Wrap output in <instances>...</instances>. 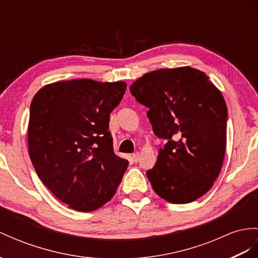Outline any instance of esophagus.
<instances>
[{
  "instance_id": "esophagus-1",
  "label": "esophagus",
  "mask_w": 258,
  "mask_h": 258,
  "mask_svg": "<svg viewBox=\"0 0 258 258\" xmlns=\"http://www.w3.org/2000/svg\"><path fill=\"white\" fill-rule=\"evenodd\" d=\"M133 160L135 161V162H137L138 160H140V153H135V154H133Z\"/></svg>"
}]
</instances>
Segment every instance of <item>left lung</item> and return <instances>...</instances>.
Masks as SVG:
<instances>
[{
  "mask_svg": "<svg viewBox=\"0 0 258 258\" xmlns=\"http://www.w3.org/2000/svg\"><path fill=\"white\" fill-rule=\"evenodd\" d=\"M149 110L154 133L166 140L146 175L157 195L187 204L206 194L226 154L228 110L204 72L181 66L146 73L130 87Z\"/></svg>",
  "mask_w": 258,
  "mask_h": 258,
  "instance_id": "1",
  "label": "left lung"
}]
</instances>
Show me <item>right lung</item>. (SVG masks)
Wrapping results in <instances>:
<instances>
[{
  "mask_svg": "<svg viewBox=\"0 0 258 258\" xmlns=\"http://www.w3.org/2000/svg\"><path fill=\"white\" fill-rule=\"evenodd\" d=\"M126 83L73 79L44 85L34 96L28 153L39 179L57 200L83 213L114 196L128 161L113 153L110 113Z\"/></svg>",
  "mask_w": 258,
  "mask_h": 258,
  "instance_id": "1",
  "label": "right lung"
}]
</instances>
